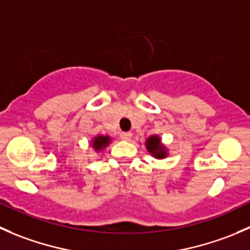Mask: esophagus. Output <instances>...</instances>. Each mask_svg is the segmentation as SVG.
Here are the masks:
<instances>
[{
	"instance_id": "34e87169",
	"label": "esophagus",
	"mask_w": 250,
	"mask_h": 250,
	"mask_svg": "<svg viewBox=\"0 0 250 250\" xmlns=\"http://www.w3.org/2000/svg\"><path fill=\"white\" fill-rule=\"evenodd\" d=\"M120 138L122 140L128 141V140H130V138H132V133H130V132H122L120 134Z\"/></svg>"
}]
</instances>
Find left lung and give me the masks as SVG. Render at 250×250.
I'll return each mask as SVG.
<instances>
[{
	"label": "left lung",
	"instance_id": "8db88e82",
	"mask_svg": "<svg viewBox=\"0 0 250 250\" xmlns=\"http://www.w3.org/2000/svg\"><path fill=\"white\" fill-rule=\"evenodd\" d=\"M145 145L148 152H150L153 157L156 158L167 157L168 155L167 148L162 145V143H161V138L158 137V135H151L150 138H147Z\"/></svg>",
	"mask_w": 250,
	"mask_h": 250
}]
</instances>
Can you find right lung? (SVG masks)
Wrapping results in <instances>:
<instances>
[{"label":"right lung","mask_w":250,"mask_h":250,"mask_svg":"<svg viewBox=\"0 0 250 250\" xmlns=\"http://www.w3.org/2000/svg\"><path fill=\"white\" fill-rule=\"evenodd\" d=\"M111 138L107 135H98L94 137V139L92 140V146L95 151H102L103 148L106 147L110 144Z\"/></svg>","instance_id":"1"}]
</instances>
